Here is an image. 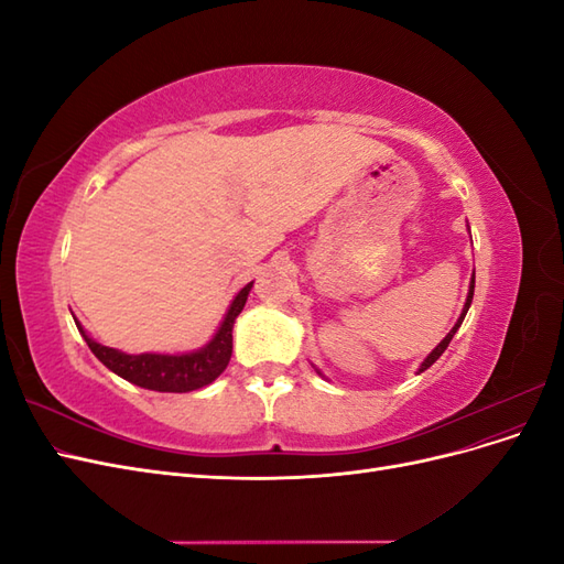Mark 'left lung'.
<instances>
[{"label": "left lung", "instance_id": "1", "mask_svg": "<svg viewBox=\"0 0 564 564\" xmlns=\"http://www.w3.org/2000/svg\"><path fill=\"white\" fill-rule=\"evenodd\" d=\"M473 292H475V270H473V275H470V284H468V296H466V303H464V311H460V315H458V319H456V324H454V327L449 329V334L445 336V338H442L440 340V344L429 352V355H425V360L421 362V367H419V371L416 373H421V371H425V369H429L433 362H437V357L442 355V352H445L447 350V346H449V340L454 338V334L458 332V327H460V322H464V317H466V313H468V308H470V303H473ZM317 369V367H315ZM317 373H319V377H324V373L317 369Z\"/></svg>", "mask_w": 564, "mask_h": 564}]
</instances>
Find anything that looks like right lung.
<instances>
[{
	"instance_id": "1",
	"label": "right lung",
	"mask_w": 564,
	"mask_h": 564,
	"mask_svg": "<svg viewBox=\"0 0 564 564\" xmlns=\"http://www.w3.org/2000/svg\"><path fill=\"white\" fill-rule=\"evenodd\" d=\"M253 282L245 284L232 299L228 313L220 319L209 344L191 352H122L94 340L75 317L82 338L87 340L91 352L117 377L124 381L158 392H191L216 381L230 362L232 355V327L237 315L242 313Z\"/></svg>"
}]
</instances>
